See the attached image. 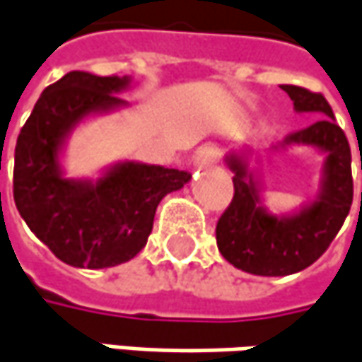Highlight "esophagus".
I'll return each mask as SVG.
<instances>
[{
	"label": "esophagus",
	"mask_w": 362,
	"mask_h": 362,
	"mask_svg": "<svg viewBox=\"0 0 362 362\" xmlns=\"http://www.w3.org/2000/svg\"><path fill=\"white\" fill-rule=\"evenodd\" d=\"M218 158H220V153H218V148H214V146H204V148H199L197 154H195V167L197 169H202V167H211V165H216L218 163Z\"/></svg>",
	"instance_id": "esophagus-1"
}]
</instances>
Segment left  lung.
I'll return each mask as SVG.
<instances>
[{
	"label": "left lung",
	"mask_w": 362,
	"mask_h": 362,
	"mask_svg": "<svg viewBox=\"0 0 362 362\" xmlns=\"http://www.w3.org/2000/svg\"><path fill=\"white\" fill-rule=\"evenodd\" d=\"M283 91L298 114H316L317 119L267 153L305 146L324 154L317 193L289 214L269 211L262 202L261 158L252 154V148L243 146L224 158L234 173V199L216 226L222 257L244 273L261 277L293 275L316 262L334 240L353 204L351 146L336 124L332 107L324 95L298 85H283Z\"/></svg>",
	"instance_id": "obj_1"
}]
</instances>
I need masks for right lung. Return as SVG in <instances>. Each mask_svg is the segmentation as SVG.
Listing matches in <instances>:
<instances>
[{"label":"right lung","mask_w":362,"mask_h":362,"mask_svg":"<svg viewBox=\"0 0 362 362\" xmlns=\"http://www.w3.org/2000/svg\"><path fill=\"white\" fill-rule=\"evenodd\" d=\"M132 77L71 71L48 85L18 136L13 199L28 228L71 267L105 269L134 259L153 232L160 199L179 191L189 173L118 160L95 179L66 177L63 156L87 119L130 103L119 95Z\"/></svg>","instance_id":"add662e5"}]
</instances>
